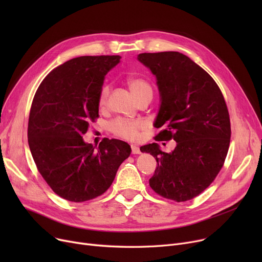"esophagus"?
Masks as SVG:
<instances>
[{"label":"esophagus","instance_id":"esophagus-1","mask_svg":"<svg viewBox=\"0 0 262 262\" xmlns=\"http://www.w3.org/2000/svg\"><path fill=\"white\" fill-rule=\"evenodd\" d=\"M130 147H132V153H133V154H140V153H141V152H140V148H139L138 146L132 145Z\"/></svg>","mask_w":262,"mask_h":262}]
</instances>
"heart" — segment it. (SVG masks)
Listing matches in <instances>:
<instances>
[{"instance_id": "b5f03b06", "label": "heart", "mask_w": 262, "mask_h": 262, "mask_svg": "<svg viewBox=\"0 0 262 262\" xmlns=\"http://www.w3.org/2000/svg\"><path fill=\"white\" fill-rule=\"evenodd\" d=\"M127 85L132 91V93L136 96L137 100H141L146 95L152 96V88H150L149 84L140 78V77H134L129 76L126 79ZM109 95V87L104 86L101 89L100 96H99V105L103 107ZM146 128L145 122L141 120H129L124 118H117L113 122L109 124V130L112 132L117 137H120L122 139L129 140V141H136L139 139L140 133Z\"/></svg>"}]
</instances>
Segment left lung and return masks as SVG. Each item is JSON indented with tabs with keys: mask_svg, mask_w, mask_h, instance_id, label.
<instances>
[{
	"mask_svg": "<svg viewBox=\"0 0 262 262\" xmlns=\"http://www.w3.org/2000/svg\"><path fill=\"white\" fill-rule=\"evenodd\" d=\"M138 60L157 78L160 108L154 123L156 141H176L171 153L157 143L140 147L157 161L149 186L175 202L194 199L222 169L230 142L224 96L203 68L178 52L142 53Z\"/></svg>",
	"mask_w": 262,
	"mask_h": 262,
	"instance_id": "obj_1",
	"label": "left lung"
}]
</instances>
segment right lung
Here are the masks:
<instances>
[{
  "label": "right lung",
  "instance_id": "1",
  "mask_svg": "<svg viewBox=\"0 0 262 262\" xmlns=\"http://www.w3.org/2000/svg\"><path fill=\"white\" fill-rule=\"evenodd\" d=\"M120 59L119 55L70 59L52 70L35 93L27 127L31 153L47 184L67 201L102 195L130 155L128 143L118 139H104L98 148L82 139L99 118L105 75Z\"/></svg>",
  "mask_w": 262,
  "mask_h": 262
}]
</instances>
